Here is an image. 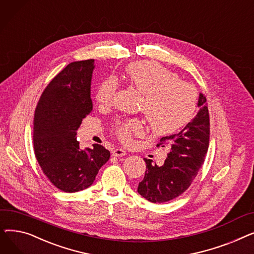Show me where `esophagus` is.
Masks as SVG:
<instances>
[{"mask_svg": "<svg viewBox=\"0 0 254 254\" xmlns=\"http://www.w3.org/2000/svg\"><path fill=\"white\" fill-rule=\"evenodd\" d=\"M127 154V151L123 148H116L112 151L113 156H125Z\"/></svg>", "mask_w": 254, "mask_h": 254, "instance_id": "34e87169", "label": "esophagus"}]
</instances>
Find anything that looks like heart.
<instances>
[{
	"instance_id": "b5f03b06",
	"label": "heart",
	"mask_w": 254,
	"mask_h": 254,
	"mask_svg": "<svg viewBox=\"0 0 254 254\" xmlns=\"http://www.w3.org/2000/svg\"><path fill=\"white\" fill-rule=\"evenodd\" d=\"M127 83L143 95L140 110L147 118L156 135H169L178 130L191 119L197 102L195 87L179 81L176 73L150 61L131 63L126 69ZM117 89L114 78H107L99 85L96 100L108 107L113 103ZM144 131L139 118L120 119L114 126V134L126 144Z\"/></svg>"
}]
</instances>
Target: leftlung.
I'll list each match as a JSON object with an SVG mask.
<instances>
[{"instance_id": "obj_1", "label": "left lung", "mask_w": 254, "mask_h": 254, "mask_svg": "<svg viewBox=\"0 0 254 254\" xmlns=\"http://www.w3.org/2000/svg\"><path fill=\"white\" fill-rule=\"evenodd\" d=\"M196 116L178 134L163 137L156 145L170 151L162 167L144 158L146 171L138 192L152 203H166L188 190L204 164L209 147L210 118L207 99L199 93Z\"/></svg>"}]
</instances>
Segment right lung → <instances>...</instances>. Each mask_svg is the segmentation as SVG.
Listing matches in <instances>:
<instances>
[{"instance_id":"1","label":"right lung","mask_w":254,"mask_h":254,"mask_svg":"<svg viewBox=\"0 0 254 254\" xmlns=\"http://www.w3.org/2000/svg\"><path fill=\"white\" fill-rule=\"evenodd\" d=\"M93 60L73 62L46 86L34 116V150L49 181L64 192L83 190L109 161L104 146L81 150L76 130L92 111Z\"/></svg>"}]
</instances>
